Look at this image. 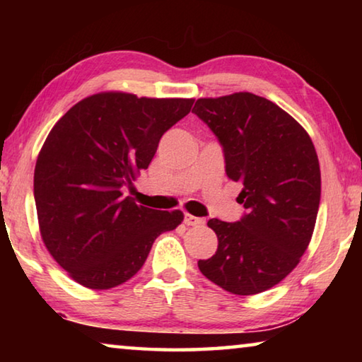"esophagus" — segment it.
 Listing matches in <instances>:
<instances>
[{
	"label": "esophagus",
	"mask_w": 362,
	"mask_h": 362,
	"mask_svg": "<svg viewBox=\"0 0 362 362\" xmlns=\"http://www.w3.org/2000/svg\"><path fill=\"white\" fill-rule=\"evenodd\" d=\"M183 223L188 225V226L204 225V218H201V217H194V216H192V214H185V217H183Z\"/></svg>",
	"instance_id": "obj_1"
}]
</instances>
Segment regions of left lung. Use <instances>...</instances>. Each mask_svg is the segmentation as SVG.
Wrapping results in <instances>:
<instances>
[{"instance_id": "left-lung-1", "label": "left lung", "mask_w": 362, "mask_h": 362, "mask_svg": "<svg viewBox=\"0 0 362 362\" xmlns=\"http://www.w3.org/2000/svg\"><path fill=\"white\" fill-rule=\"evenodd\" d=\"M193 113L222 145L246 209L238 222H207L218 246L199 272L236 296L268 291L297 267L313 235L321 199L315 145L289 113L250 93L198 99Z\"/></svg>"}]
</instances>
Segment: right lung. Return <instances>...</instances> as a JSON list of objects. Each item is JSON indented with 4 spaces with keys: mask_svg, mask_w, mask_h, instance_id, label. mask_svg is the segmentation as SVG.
I'll list each match as a JSON object with an SVG mask.
<instances>
[{
    "mask_svg": "<svg viewBox=\"0 0 362 362\" xmlns=\"http://www.w3.org/2000/svg\"><path fill=\"white\" fill-rule=\"evenodd\" d=\"M193 102L94 94L49 132L35 168L36 212L49 254L76 283L97 291L126 283L156 238L182 223L180 211L139 206L122 187L148 168Z\"/></svg>",
    "mask_w": 362,
    "mask_h": 362,
    "instance_id": "add662e5",
    "label": "right lung"
}]
</instances>
